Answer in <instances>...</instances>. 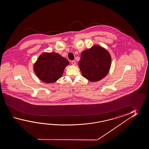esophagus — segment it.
<instances>
[{"instance_id":"1","label":"esophagus","mask_w":149,"mask_h":149,"mask_svg":"<svg viewBox=\"0 0 149 149\" xmlns=\"http://www.w3.org/2000/svg\"><path fill=\"white\" fill-rule=\"evenodd\" d=\"M71 64H72L73 65H75L76 64V61L74 60L72 61H71Z\"/></svg>"}]
</instances>
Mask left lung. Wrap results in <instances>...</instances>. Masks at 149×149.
<instances>
[{
	"label": "left lung",
	"instance_id": "1",
	"mask_svg": "<svg viewBox=\"0 0 149 149\" xmlns=\"http://www.w3.org/2000/svg\"><path fill=\"white\" fill-rule=\"evenodd\" d=\"M111 63V55L108 51L100 46L94 45L81 53L79 67L84 77L95 82L107 75Z\"/></svg>",
	"mask_w": 149,
	"mask_h": 149
}]
</instances>
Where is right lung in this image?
Masks as SVG:
<instances>
[{
    "instance_id": "obj_1",
    "label": "right lung",
    "mask_w": 149,
    "mask_h": 149,
    "mask_svg": "<svg viewBox=\"0 0 149 149\" xmlns=\"http://www.w3.org/2000/svg\"><path fill=\"white\" fill-rule=\"evenodd\" d=\"M69 61L56 53H44L33 66L35 73L42 81L53 83L60 78Z\"/></svg>"
}]
</instances>
